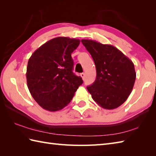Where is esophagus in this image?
<instances>
[{"instance_id": "34e87169", "label": "esophagus", "mask_w": 156, "mask_h": 156, "mask_svg": "<svg viewBox=\"0 0 156 156\" xmlns=\"http://www.w3.org/2000/svg\"><path fill=\"white\" fill-rule=\"evenodd\" d=\"M80 76L82 78V79H84V76H85L84 73H81V74H80Z\"/></svg>"}]
</instances>
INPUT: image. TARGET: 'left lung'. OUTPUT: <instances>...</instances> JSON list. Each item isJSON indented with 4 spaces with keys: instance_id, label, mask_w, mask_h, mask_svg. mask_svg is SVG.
<instances>
[{
    "instance_id": "1",
    "label": "left lung",
    "mask_w": 156,
    "mask_h": 156,
    "mask_svg": "<svg viewBox=\"0 0 156 156\" xmlns=\"http://www.w3.org/2000/svg\"><path fill=\"white\" fill-rule=\"evenodd\" d=\"M96 66L97 78L87 90L97 103L105 109L123 104L133 90L136 78L133 63L114 46L82 39Z\"/></svg>"
}]
</instances>
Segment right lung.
<instances>
[{"label": "right lung", "instance_id": "obj_1", "mask_svg": "<svg viewBox=\"0 0 156 156\" xmlns=\"http://www.w3.org/2000/svg\"><path fill=\"white\" fill-rule=\"evenodd\" d=\"M78 39L58 37L40 46L29 58L27 83L29 90L39 106L49 111L67 106L83 83L72 72L71 54L78 48Z\"/></svg>", "mask_w": 156, "mask_h": 156}]
</instances>
